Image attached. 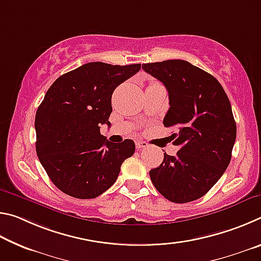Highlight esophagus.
I'll use <instances>...</instances> for the list:
<instances>
[{
    "instance_id": "esophagus-1",
    "label": "esophagus",
    "mask_w": 261,
    "mask_h": 261,
    "mask_svg": "<svg viewBox=\"0 0 261 261\" xmlns=\"http://www.w3.org/2000/svg\"><path fill=\"white\" fill-rule=\"evenodd\" d=\"M147 146H148V144H147V143H145V141H141V140L136 141V147L138 148V149H140V148H145V147H147Z\"/></svg>"
}]
</instances>
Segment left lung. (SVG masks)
<instances>
[{
    "label": "left lung",
    "instance_id": "obj_1",
    "mask_svg": "<svg viewBox=\"0 0 261 261\" xmlns=\"http://www.w3.org/2000/svg\"><path fill=\"white\" fill-rule=\"evenodd\" d=\"M143 69L163 83L169 105L163 124L173 127L175 156L149 171L154 187L168 200L193 201L213 188L230 162L236 122L228 96L218 79L188 61L147 63Z\"/></svg>",
    "mask_w": 261,
    "mask_h": 261
}]
</instances>
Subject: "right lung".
I'll use <instances>...</instances> for the list:
<instances>
[{
	"mask_svg": "<svg viewBox=\"0 0 261 261\" xmlns=\"http://www.w3.org/2000/svg\"><path fill=\"white\" fill-rule=\"evenodd\" d=\"M140 67L91 62L62 74L48 88L35 114V149L62 192L78 199L100 196L134 155V140L112 143L100 134V125H110L115 88Z\"/></svg>",
	"mask_w": 261,
	"mask_h": 261,
	"instance_id": "right-lung-1",
	"label": "right lung"
}]
</instances>
